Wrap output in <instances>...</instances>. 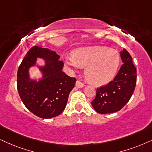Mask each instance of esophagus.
<instances>
[{
	"label": "esophagus",
	"mask_w": 152,
	"mask_h": 152,
	"mask_svg": "<svg viewBox=\"0 0 152 152\" xmlns=\"http://www.w3.org/2000/svg\"><path fill=\"white\" fill-rule=\"evenodd\" d=\"M84 86H85V85H84L83 83H82L81 81H80V80H78L77 81H76V87H78V88H81L83 87Z\"/></svg>",
	"instance_id": "obj_1"
}]
</instances>
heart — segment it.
<instances>
[{
  "instance_id": "1",
  "label": "heart",
  "mask_w": 152,
  "mask_h": 152,
  "mask_svg": "<svg viewBox=\"0 0 152 152\" xmlns=\"http://www.w3.org/2000/svg\"><path fill=\"white\" fill-rule=\"evenodd\" d=\"M120 61V55L116 50L95 46L76 50L65 62L74 69L86 67L85 74L88 80L95 85L102 86L114 78Z\"/></svg>"
}]
</instances>
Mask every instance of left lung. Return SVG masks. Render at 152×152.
<instances>
[{
    "label": "left lung",
    "mask_w": 152,
    "mask_h": 152,
    "mask_svg": "<svg viewBox=\"0 0 152 152\" xmlns=\"http://www.w3.org/2000/svg\"><path fill=\"white\" fill-rule=\"evenodd\" d=\"M124 64L114 80L97 88L92 106L99 114H110L120 111L130 100L137 81V69L132 57L126 49L121 52Z\"/></svg>",
    "instance_id": "8db88e82"
}]
</instances>
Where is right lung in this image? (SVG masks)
I'll return each mask as SVG.
<instances>
[{"label": "right lung", "instance_id": "obj_1", "mask_svg": "<svg viewBox=\"0 0 152 152\" xmlns=\"http://www.w3.org/2000/svg\"><path fill=\"white\" fill-rule=\"evenodd\" d=\"M37 57L46 60L41 67L44 78L38 82L30 81L28 69ZM53 50L34 46L27 52L17 71V87L25 107L36 116L51 118L64 111L69 95L74 88L76 78L67 76L62 69L64 62Z\"/></svg>", "mask_w": 152, "mask_h": 152}]
</instances>
